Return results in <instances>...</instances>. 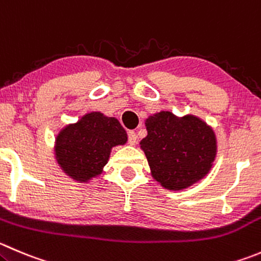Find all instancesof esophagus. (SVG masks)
<instances>
[{
  "instance_id": "1",
  "label": "esophagus",
  "mask_w": 261,
  "mask_h": 261,
  "mask_svg": "<svg viewBox=\"0 0 261 261\" xmlns=\"http://www.w3.org/2000/svg\"><path fill=\"white\" fill-rule=\"evenodd\" d=\"M127 135H128V144H130V145H135V144L138 143V135H136L135 131H128Z\"/></svg>"
}]
</instances>
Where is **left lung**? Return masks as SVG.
Instances as JSON below:
<instances>
[{"instance_id": "obj_1", "label": "left lung", "mask_w": 261, "mask_h": 261, "mask_svg": "<svg viewBox=\"0 0 261 261\" xmlns=\"http://www.w3.org/2000/svg\"><path fill=\"white\" fill-rule=\"evenodd\" d=\"M145 126L148 135L140 141V148L161 186L179 191L209 173L217 155V138L203 120L161 111L149 116Z\"/></svg>"}]
</instances>
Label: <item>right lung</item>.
I'll list each match as a JSON object with an SVG mask.
<instances>
[{
	"label": "right lung",
	"instance_id": "add662e5",
	"mask_svg": "<svg viewBox=\"0 0 261 261\" xmlns=\"http://www.w3.org/2000/svg\"><path fill=\"white\" fill-rule=\"evenodd\" d=\"M126 141L127 134L117 118L89 112L58 133L55 156L70 178L83 184L99 176L113 146L123 145Z\"/></svg>",
	"mask_w": 261,
	"mask_h": 261
}]
</instances>
